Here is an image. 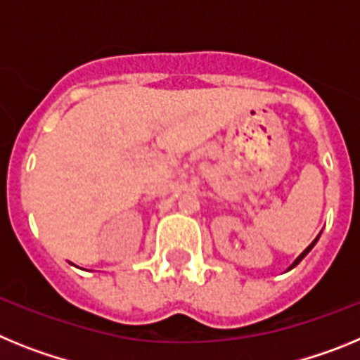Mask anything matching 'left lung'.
Masks as SVG:
<instances>
[{"label":"left lung","mask_w":360,"mask_h":360,"mask_svg":"<svg viewBox=\"0 0 360 360\" xmlns=\"http://www.w3.org/2000/svg\"><path fill=\"white\" fill-rule=\"evenodd\" d=\"M319 236H321V234H319ZM319 236H317V238H316V240L311 241V243H310V245H308L307 249H304V250H303V252H301V254H299V256H297V257H295V262H294V263H292V265H290V266H288V269H287V272H288V270H292V269H294V266H297V265H299V263H301V262H303V257H304V256H307V254H308V252H310V250H311V249H314V245H316V243H317V240H319Z\"/></svg>","instance_id":"1"}]
</instances>
